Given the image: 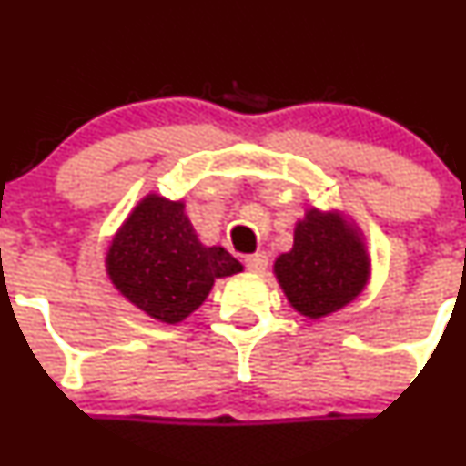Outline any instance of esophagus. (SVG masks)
I'll return each instance as SVG.
<instances>
[{"label": "esophagus", "instance_id": "34e87169", "mask_svg": "<svg viewBox=\"0 0 466 466\" xmlns=\"http://www.w3.org/2000/svg\"><path fill=\"white\" fill-rule=\"evenodd\" d=\"M243 261H246L248 270L257 272V275H259V272H263L268 268V255H266V252H255V255H248Z\"/></svg>", "mask_w": 466, "mask_h": 466}]
</instances>
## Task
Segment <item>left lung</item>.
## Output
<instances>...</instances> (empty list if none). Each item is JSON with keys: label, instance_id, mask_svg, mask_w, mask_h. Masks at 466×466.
I'll return each mask as SVG.
<instances>
[{"label": "left lung", "instance_id": "left-lung-1", "mask_svg": "<svg viewBox=\"0 0 466 466\" xmlns=\"http://www.w3.org/2000/svg\"><path fill=\"white\" fill-rule=\"evenodd\" d=\"M275 275L290 307L318 320L363 293L370 257L359 229L342 214L309 209L295 225L290 252L277 257Z\"/></svg>", "mask_w": 466, "mask_h": 466}]
</instances>
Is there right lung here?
I'll return each instance as SVG.
<instances>
[{"label":"right lung","mask_w":466,"mask_h":466,"mask_svg":"<svg viewBox=\"0 0 466 466\" xmlns=\"http://www.w3.org/2000/svg\"><path fill=\"white\" fill-rule=\"evenodd\" d=\"M107 275L124 298L167 324L185 320L209 295L214 279L243 266L225 248H207L182 200L148 194L126 218L106 257Z\"/></svg>","instance_id":"1"}]
</instances>
